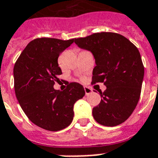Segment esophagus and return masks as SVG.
<instances>
[{
  "label": "esophagus",
  "mask_w": 158,
  "mask_h": 158,
  "mask_svg": "<svg viewBox=\"0 0 158 158\" xmlns=\"http://www.w3.org/2000/svg\"><path fill=\"white\" fill-rule=\"evenodd\" d=\"M84 91H85V94H86V95H89V94L93 93L92 89H90L89 87H84Z\"/></svg>",
  "instance_id": "34e87169"
}]
</instances>
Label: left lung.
I'll use <instances>...</instances> for the list:
<instances>
[{"label": "left lung", "instance_id": "8db88e82", "mask_svg": "<svg viewBox=\"0 0 158 158\" xmlns=\"http://www.w3.org/2000/svg\"><path fill=\"white\" fill-rule=\"evenodd\" d=\"M74 43L94 55L92 84L104 83L106 87L100 92L99 105L93 109L95 120L110 127L125 122L139 100L144 75L138 48L124 36L108 32L74 38Z\"/></svg>", "mask_w": 158, "mask_h": 158}]
</instances>
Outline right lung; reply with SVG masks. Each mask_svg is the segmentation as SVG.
I'll return each instance as SVG.
<instances>
[{"mask_svg":"<svg viewBox=\"0 0 158 158\" xmlns=\"http://www.w3.org/2000/svg\"><path fill=\"white\" fill-rule=\"evenodd\" d=\"M74 41L36 38L15 64V92L19 103L28 119L44 130L59 131L69 126L74 118V104L85 95L84 87L75 82L64 91L53 88L62 74L58 57Z\"/></svg>","mask_w":158,"mask_h":158,"instance_id":"add662e5","label":"right lung"}]
</instances>
